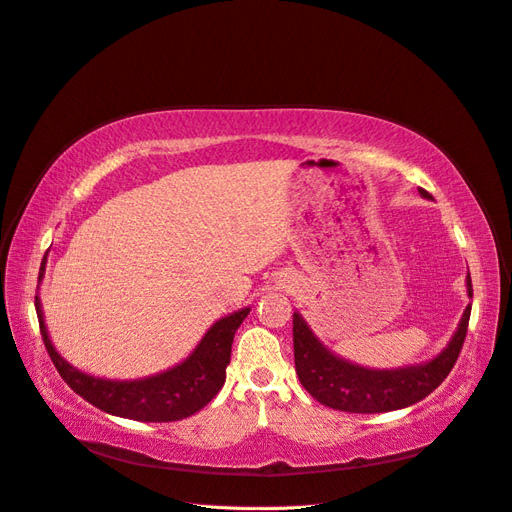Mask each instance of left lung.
Returning a JSON list of instances; mask_svg holds the SVG:
<instances>
[{
	"instance_id": "1",
	"label": "left lung",
	"mask_w": 512,
	"mask_h": 512,
	"mask_svg": "<svg viewBox=\"0 0 512 512\" xmlns=\"http://www.w3.org/2000/svg\"><path fill=\"white\" fill-rule=\"evenodd\" d=\"M418 192L423 198H431V194L425 190ZM466 284L468 297L472 299L470 273L466 277ZM470 312L472 303L463 312L451 342L438 356H433L427 363L397 369H371L342 359L320 342L299 312H294V367H297L305 391L333 410L376 414L408 408L436 391L444 378L451 374L468 333Z\"/></svg>"
}]
</instances>
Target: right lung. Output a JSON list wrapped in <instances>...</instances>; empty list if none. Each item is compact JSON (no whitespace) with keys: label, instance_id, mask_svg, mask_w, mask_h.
I'll list each match as a JSON object with an SVG mask.
<instances>
[{"label":"right lung","instance_id":"right-lung-1","mask_svg":"<svg viewBox=\"0 0 512 512\" xmlns=\"http://www.w3.org/2000/svg\"><path fill=\"white\" fill-rule=\"evenodd\" d=\"M44 265L46 256L42 258L38 284L44 277ZM36 314L44 348L49 352L59 376L66 380L76 395H81L91 406L113 416L143 423H170L196 414L220 393L226 380V365L230 363L232 339H235V333L245 316L250 314V307H243L239 312H232L215 322L205 337L200 339L194 352L179 365L138 380L96 378L72 367L51 342L38 294Z\"/></svg>","mask_w":512,"mask_h":512}]
</instances>
